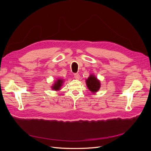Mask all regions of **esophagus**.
<instances>
[{
  "mask_svg": "<svg viewBox=\"0 0 151 151\" xmlns=\"http://www.w3.org/2000/svg\"><path fill=\"white\" fill-rule=\"evenodd\" d=\"M74 77H75L76 79H79L80 75L79 74H77V73H76V74H74Z\"/></svg>",
  "mask_w": 151,
  "mask_h": 151,
  "instance_id": "esophagus-1",
  "label": "esophagus"
}]
</instances>
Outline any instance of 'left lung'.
Here are the masks:
<instances>
[{
  "label": "left lung",
  "mask_w": 151,
  "mask_h": 151,
  "mask_svg": "<svg viewBox=\"0 0 151 151\" xmlns=\"http://www.w3.org/2000/svg\"><path fill=\"white\" fill-rule=\"evenodd\" d=\"M86 84L88 89L93 93L96 92L100 88V83L97 78L94 76L91 75L89 78L86 80Z\"/></svg>",
  "instance_id": "1"
}]
</instances>
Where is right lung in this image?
Instances as JSON below:
<instances>
[{
	"instance_id": "obj_1",
	"label": "right lung",
	"mask_w": 151,
	"mask_h": 151,
	"mask_svg": "<svg viewBox=\"0 0 151 151\" xmlns=\"http://www.w3.org/2000/svg\"><path fill=\"white\" fill-rule=\"evenodd\" d=\"M63 83V81L62 79H58L55 84H54V85L52 87V89H55V91H57V90H59L60 88V87L62 86V84Z\"/></svg>"
}]
</instances>
